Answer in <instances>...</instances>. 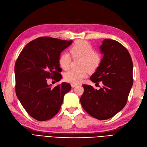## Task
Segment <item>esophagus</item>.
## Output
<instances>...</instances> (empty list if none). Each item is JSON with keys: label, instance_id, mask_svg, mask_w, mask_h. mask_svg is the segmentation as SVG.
Instances as JSON below:
<instances>
[{"label": "esophagus", "instance_id": "esophagus-1", "mask_svg": "<svg viewBox=\"0 0 147 147\" xmlns=\"http://www.w3.org/2000/svg\"><path fill=\"white\" fill-rule=\"evenodd\" d=\"M76 86H77L76 84H71V87L72 88H75Z\"/></svg>", "mask_w": 147, "mask_h": 147}]
</instances>
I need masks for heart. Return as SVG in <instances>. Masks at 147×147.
<instances>
[{"label": "heart", "mask_w": 147, "mask_h": 147, "mask_svg": "<svg viewBox=\"0 0 147 147\" xmlns=\"http://www.w3.org/2000/svg\"><path fill=\"white\" fill-rule=\"evenodd\" d=\"M69 54L74 59H80L78 70L71 69L64 74V80L72 84H78L88 76L89 71L94 72L99 68L102 63V56L95 51L92 45L86 40H78L69 48ZM67 53L59 56L58 63L62 69L69 67L71 59Z\"/></svg>", "instance_id": "obj_1"}]
</instances>
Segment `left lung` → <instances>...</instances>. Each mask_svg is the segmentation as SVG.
Returning <instances> with one entry per match:
<instances>
[{
	"label": "left lung",
	"mask_w": 147,
	"mask_h": 147,
	"mask_svg": "<svg viewBox=\"0 0 147 147\" xmlns=\"http://www.w3.org/2000/svg\"><path fill=\"white\" fill-rule=\"evenodd\" d=\"M104 54L99 68L90 78L96 86L82 85L80 98L86 112L99 120L109 119L125 107L133 85V63L127 48L118 41L105 39L100 47Z\"/></svg>",
	"instance_id": "left-lung-1"
}]
</instances>
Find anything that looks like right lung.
Masks as SVG:
<instances>
[{
    "instance_id": "add662e5",
    "label": "right lung",
    "mask_w": 147,
    "mask_h": 147,
    "mask_svg": "<svg viewBox=\"0 0 147 147\" xmlns=\"http://www.w3.org/2000/svg\"><path fill=\"white\" fill-rule=\"evenodd\" d=\"M73 41L42 36L29 42L20 52L15 65L16 92L28 115L45 121L57 114L65 94L71 90L66 82L51 88L48 79L61 80L58 58Z\"/></svg>"
}]
</instances>
